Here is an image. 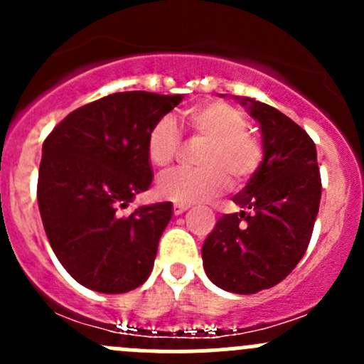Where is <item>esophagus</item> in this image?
Returning <instances> with one entry per match:
<instances>
[{
  "label": "esophagus",
  "mask_w": 364,
  "mask_h": 364,
  "mask_svg": "<svg viewBox=\"0 0 364 364\" xmlns=\"http://www.w3.org/2000/svg\"><path fill=\"white\" fill-rule=\"evenodd\" d=\"M188 208H190L188 204H179V203H176V204H174V215H183V213H185Z\"/></svg>",
  "instance_id": "obj_1"
}]
</instances>
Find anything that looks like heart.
I'll return each mask as SVG.
<instances>
[{"label":"heart","instance_id":"b5f03b06","mask_svg":"<svg viewBox=\"0 0 364 364\" xmlns=\"http://www.w3.org/2000/svg\"><path fill=\"white\" fill-rule=\"evenodd\" d=\"M193 135L205 144L197 156V168H176L160 178L161 197L179 204H196L220 196L229 186L243 185L257 171L262 148L247 132V116L225 102H205L185 114ZM181 142L179 128L165 116L148 134V156L156 167H167L176 159Z\"/></svg>","mask_w":364,"mask_h":364}]
</instances>
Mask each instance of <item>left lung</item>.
<instances>
[{
    "instance_id": "8db88e82",
    "label": "left lung",
    "mask_w": 364,
    "mask_h": 364,
    "mask_svg": "<svg viewBox=\"0 0 364 364\" xmlns=\"http://www.w3.org/2000/svg\"><path fill=\"white\" fill-rule=\"evenodd\" d=\"M223 97V95H222ZM259 123L262 161L203 245L204 271L216 287L255 294L280 284L310 243L321 204L317 149L310 135L271 105L234 97Z\"/></svg>"
}]
</instances>
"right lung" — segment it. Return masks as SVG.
Returning a JSON list of instances; mask_svg holds the SVG:
<instances>
[{
	"label": "right lung",
	"instance_id": "obj_1",
	"mask_svg": "<svg viewBox=\"0 0 364 364\" xmlns=\"http://www.w3.org/2000/svg\"><path fill=\"white\" fill-rule=\"evenodd\" d=\"M183 95L123 91L68 114L46 139L38 209L47 240L70 277L91 291L123 294L144 284L172 204L117 215L153 181L148 134Z\"/></svg>",
	"mask_w": 364,
	"mask_h": 364
}]
</instances>
